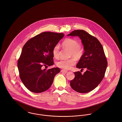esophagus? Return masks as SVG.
Here are the masks:
<instances>
[{"label":"esophagus","mask_w":122,"mask_h":122,"mask_svg":"<svg viewBox=\"0 0 122 122\" xmlns=\"http://www.w3.org/2000/svg\"><path fill=\"white\" fill-rule=\"evenodd\" d=\"M61 72H63V73H67L68 71H67V70H65V69H62V70H61Z\"/></svg>","instance_id":"obj_1"}]
</instances>
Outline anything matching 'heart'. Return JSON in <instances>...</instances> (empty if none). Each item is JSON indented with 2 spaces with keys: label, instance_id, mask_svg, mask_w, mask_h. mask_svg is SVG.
<instances>
[{
  "label": "heart",
  "instance_id": "1",
  "mask_svg": "<svg viewBox=\"0 0 122 122\" xmlns=\"http://www.w3.org/2000/svg\"><path fill=\"white\" fill-rule=\"evenodd\" d=\"M62 45L64 48L70 50V56H73L76 59H80L83 55V46L79 44L78 41L75 39L70 38H66L62 42ZM52 53L55 58H58L59 57L60 47L58 44L56 45L53 47ZM73 57L68 59H61L57 62L56 64L59 67L68 70L76 64V60Z\"/></svg>",
  "mask_w": 122,
  "mask_h": 122
}]
</instances>
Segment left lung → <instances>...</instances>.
Returning <instances> with one entry per match:
<instances>
[{
	"instance_id": "obj_1",
	"label": "left lung",
	"mask_w": 122,
	"mask_h": 122,
	"mask_svg": "<svg viewBox=\"0 0 122 122\" xmlns=\"http://www.w3.org/2000/svg\"><path fill=\"white\" fill-rule=\"evenodd\" d=\"M68 36H78L81 39L85 52L76 67L81 70L87 69L83 74L79 71L74 72L70 85L78 92H89L97 87L106 73L107 62L103 47L96 37L82 30H74Z\"/></svg>"
}]
</instances>
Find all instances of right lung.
Segmentation results:
<instances>
[{"instance_id": "add662e5", "label": "right lung", "mask_w": 122, "mask_h": 122, "mask_svg": "<svg viewBox=\"0 0 122 122\" xmlns=\"http://www.w3.org/2000/svg\"><path fill=\"white\" fill-rule=\"evenodd\" d=\"M63 33L43 32L28 40L17 61L19 77L25 86L34 93L48 90L59 68L47 70L43 67L53 65V47L63 38Z\"/></svg>"}]
</instances>
